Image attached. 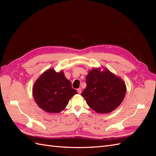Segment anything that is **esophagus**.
<instances>
[{
	"label": "esophagus",
	"instance_id": "obj_1",
	"mask_svg": "<svg viewBox=\"0 0 156 156\" xmlns=\"http://www.w3.org/2000/svg\"><path fill=\"white\" fill-rule=\"evenodd\" d=\"M77 90V92H78L79 94H81V93L82 92V90H81V88H78V89Z\"/></svg>",
	"mask_w": 156,
	"mask_h": 156
}]
</instances>
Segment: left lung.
<instances>
[{
    "mask_svg": "<svg viewBox=\"0 0 156 156\" xmlns=\"http://www.w3.org/2000/svg\"><path fill=\"white\" fill-rule=\"evenodd\" d=\"M92 68L86 78L87 87L81 96L87 105L100 114L109 113L119 107L126 96V86L120 77L107 68Z\"/></svg>",
    "mask_w": 156,
    "mask_h": 156,
    "instance_id": "8db88e82",
    "label": "left lung"
}]
</instances>
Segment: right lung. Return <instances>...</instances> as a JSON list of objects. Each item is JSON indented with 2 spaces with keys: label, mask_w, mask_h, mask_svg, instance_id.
<instances>
[{
  "label": "right lung",
  "mask_w": 156,
  "mask_h": 156,
  "mask_svg": "<svg viewBox=\"0 0 156 156\" xmlns=\"http://www.w3.org/2000/svg\"><path fill=\"white\" fill-rule=\"evenodd\" d=\"M77 92L66 78L62 70L56 72L49 68L42 73L34 84L32 95L37 105L44 111L58 113L68 104Z\"/></svg>",
  "instance_id": "obj_1"
}]
</instances>
